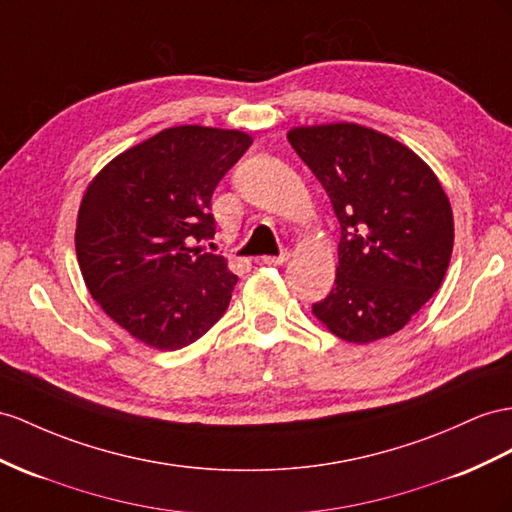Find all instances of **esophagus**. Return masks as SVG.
<instances>
[{"instance_id":"obj_1","label":"esophagus","mask_w":512,"mask_h":512,"mask_svg":"<svg viewBox=\"0 0 512 512\" xmlns=\"http://www.w3.org/2000/svg\"><path fill=\"white\" fill-rule=\"evenodd\" d=\"M261 261H264L266 266H283V264H287V261H290V251H283L281 255H266V257H261Z\"/></svg>"}]
</instances>
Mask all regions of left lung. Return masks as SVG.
<instances>
[{"instance_id":"left-lung-1","label":"left lung","mask_w":512,"mask_h":512,"mask_svg":"<svg viewBox=\"0 0 512 512\" xmlns=\"http://www.w3.org/2000/svg\"><path fill=\"white\" fill-rule=\"evenodd\" d=\"M287 140L342 227L335 287L313 316L350 344L398 333L450 266L454 216L435 170L406 144L359 123L300 125Z\"/></svg>"}]
</instances>
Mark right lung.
Returning <instances> with one entry per match:
<instances>
[{"label": "right lung", "mask_w": 512, "mask_h": 512, "mask_svg": "<svg viewBox=\"0 0 512 512\" xmlns=\"http://www.w3.org/2000/svg\"><path fill=\"white\" fill-rule=\"evenodd\" d=\"M240 129L168 127L119 153L88 183L75 225V253L99 307L155 350L203 337L229 307L238 277L214 238L209 201L251 147Z\"/></svg>", "instance_id": "add662e5"}]
</instances>
